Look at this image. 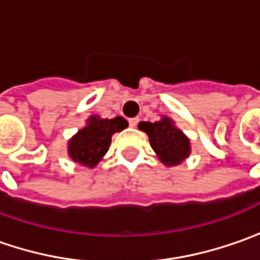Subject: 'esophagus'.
<instances>
[{
    "instance_id": "esophagus-1",
    "label": "esophagus",
    "mask_w": 260,
    "mask_h": 260,
    "mask_svg": "<svg viewBox=\"0 0 260 260\" xmlns=\"http://www.w3.org/2000/svg\"><path fill=\"white\" fill-rule=\"evenodd\" d=\"M138 122H140V119H138V117H131V119H129V126H131V128H135V126L138 125Z\"/></svg>"
}]
</instances>
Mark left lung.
<instances>
[{
    "mask_svg": "<svg viewBox=\"0 0 260 260\" xmlns=\"http://www.w3.org/2000/svg\"><path fill=\"white\" fill-rule=\"evenodd\" d=\"M138 128L148 135L151 148L165 166L181 165L190 156V138L168 116H161L160 120L153 123L140 122Z\"/></svg>",
    "mask_w": 260,
    "mask_h": 260,
    "instance_id": "left-lung-1",
    "label": "left lung"
}]
</instances>
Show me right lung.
<instances>
[{
	"instance_id": "right-lung-1",
	"label": "right lung",
	"mask_w": 260,
	"mask_h": 260,
	"mask_svg": "<svg viewBox=\"0 0 260 260\" xmlns=\"http://www.w3.org/2000/svg\"><path fill=\"white\" fill-rule=\"evenodd\" d=\"M128 126L122 116L103 119L97 115L88 117L86 125L78 131L68 143V154L72 160L85 168H95L103 160L112 144V135Z\"/></svg>"
}]
</instances>
